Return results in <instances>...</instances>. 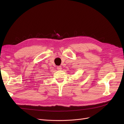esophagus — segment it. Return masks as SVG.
<instances>
[{
    "label": "esophagus",
    "instance_id": "esophagus-1",
    "mask_svg": "<svg viewBox=\"0 0 124 124\" xmlns=\"http://www.w3.org/2000/svg\"><path fill=\"white\" fill-rule=\"evenodd\" d=\"M57 68L58 70H61L62 69V67L61 66H58L57 67Z\"/></svg>",
    "mask_w": 124,
    "mask_h": 124
}]
</instances>
